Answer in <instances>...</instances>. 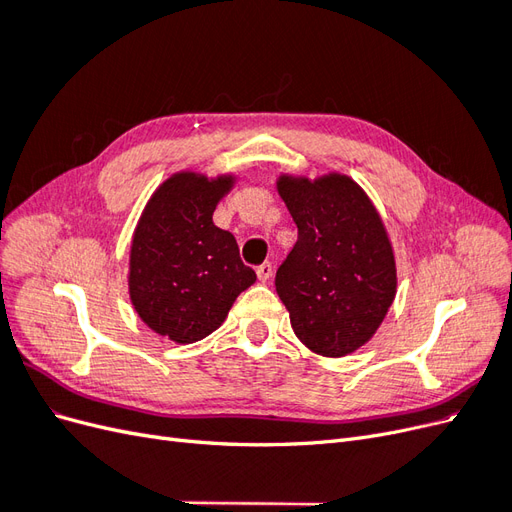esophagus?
<instances>
[{"label": "esophagus", "mask_w": 512, "mask_h": 512, "mask_svg": "<svg viewBox=\"0 0 512 512\" xmlns=\"http://www.w3.org/2000/svg\"><path fill=\"white\" fill-rule=\"evenodd\" d=\"M256 275H258L260 282H269L271 277H273V265H271V262H262V265L256 269Z\"/></svg>", "instance_id": "34e87169"}]
</instances>
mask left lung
I'll return each instance as SVG.
<instances>
[{
	"label": "left lung",
	"instance_id": "8db88e82",
	"mask_svg": "<svg viewBox=\"0 0 512 512\" xmlns=\"http://www.w3.org/2000/svg\"><path fill=\"white\" fill-rule=\"evenodd\" d=\"M277 192L299 239L277 269L275 290L301 342L346 356L367 344L393 305L397 269L380 213L350 177L280 175Z\"/></svg>",
	"mask_w": 512,
	"mask_h": 512
}]
</instances>
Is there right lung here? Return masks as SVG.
Masks as SVG:
<instances>
[{
  "mask_svg": "<svg viewBox=\"0 0 512 512\" xmlns=\"http://www.w3.org/2000/svg\"><path fill=\"white\" fill-rule=\"evenodd\" d=\"M235 177L181 170L151 194L130 250V301L151 331L194 344L226 320L243 290L256 282L213 211Z\"/></svg>",
  "mask_w": 512,
  "mask_h": 512,
  "instance_id": "obj_1",
  "label": "right lung"
}]
</instances>
